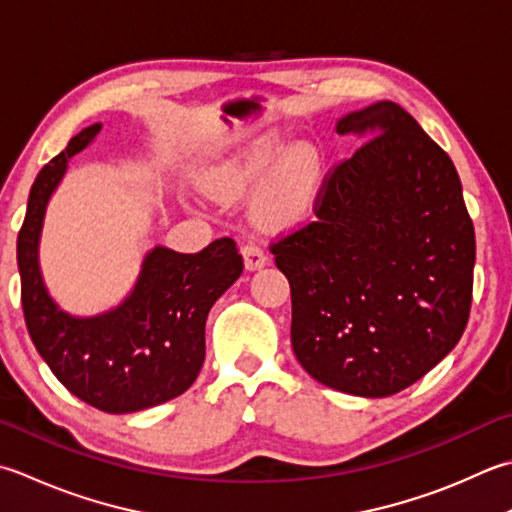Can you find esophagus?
<instances>
[{"label": "esophagus", "mask_w": 512, "mask_h": 512, "mask_svg": "<svg viewBox=\"0 0 512 512\" xmlns=\"http://www.w3.org/2000/svg\"><path fill=\"white\" fill-rule=\"evenodd\" d=\"M242 255H244V266L246 270H257V268H264L268 264V255L266 250L255 244V242H248L242 246Z\"/></svg>", "instance_id": "34e87169"}]
</instances>
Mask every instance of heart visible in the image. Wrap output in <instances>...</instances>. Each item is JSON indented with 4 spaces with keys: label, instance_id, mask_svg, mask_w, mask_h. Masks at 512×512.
<instances>
[{
    "label": "heart",
    "instance_id": "obj_1",
    "mask_svg": "<svg viewBox=\"0 0 512 512\" xmlns=\"http://www.w3.org/2000/svg\"><path fill=\"white\" fill-rule=\"evenodd\" d=\"M270 159H273V150L259 148L255 155L219 173L210 182V190L219 197H230L257 184L266 174L255 195V215L264 224H295L313 204L319 177L317 155L310 146H295L279 157L277 164L268 171Z\"/></svg>",
    "mask_w": 512,
    "mask_h": 512
}]
</instances>
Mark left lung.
<instances>
[{
  "mask_svg": "<svg viewBox=\"0 0 512 512\" xmlns=\"http://www.w3.org/2000/svg\"><path fill=\"white\" fill-rule=\"evenodd\" d=\"M368 139L330 173L315 222L270 246L293 302L290 342L319 384L388 397L462 337L475 228L450 157L395 102L344 115Z\"/></svg>",
  "mask_w": 512,
  "mask_h": 512,
  "instance_id": "left-lung-1",
  "label": "left lung"
}]
</instances>
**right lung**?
Here are the masks:
<instances>
[{"label": "right lung", "instance_id": "obj_1", "mask_svg": "<svg viewBox=\"0 0 512 512\" xmlns=\"http://www.w3.org/2000/svg\"><path fill=\"white\" fill-rule=\"evenodd\" d=\"M102 124L84 128L39 170L17 235V266L28 335L53 375L82 402L122 415L182 395L206 357V317L244 270L230 237L195 255L150 248L130 295L93 317L70 315L50 297L39 268L46 206L70 157L93 144Z\"/></svg>", "mask_w": 512, "mask_h": 512}]
</instances>
